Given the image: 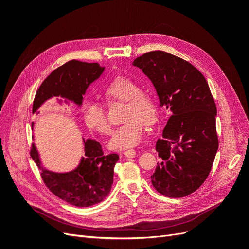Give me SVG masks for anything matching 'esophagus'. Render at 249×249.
Returning <instances> with one entry per match:
<instances>
[{
	"instance_id": "34e87169",
	"label": "esophagus",
	"mask_w": 249,
	"mask_h": 249,
	"mask_svg": "<svg viewBox=\"0 0 249 249\" xmlns=\"http://www.w3.org/2000/svg\"><path fill=\"white\" fill-rule=\"evenodd\" d=\"M124 155L126 158H135V157H136V150H134V149L125 150V152L124 153Z\"/></svg>"
}]
</instances>
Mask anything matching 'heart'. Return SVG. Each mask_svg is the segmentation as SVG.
Masks as SVG:
<instances>
[{"label": "heart", "mask_w": 249, "mask_h": 249, "mask_svg": "<svg viewBox=\"0 0 249 249\" xmlns=\"http://www.w3.org/2000/svg\"><path fill=\"white\" fill-rule=\"evenodd\" d=\"M108 100L126 102L124 119L125 123L113 131L108 141L112 150H124L137 145L141 141L144 126L153 124L157 119V105L154 97L141 91V87L129 78L113 80L105 89ZM85 124L88 127L102 135L110 133L107 114L99 103L89 101L83 111Z\"/></svg>", "instance_id": "obj_1"}]
</instances>
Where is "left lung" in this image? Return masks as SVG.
I'll return each instance as SVG.
<instances>
[{
	"label": "left lung",
	"mask_w": 249,
	"mask_h": 249,
	"mask_svg": "<svg viewBox=\"0 0 249 249\" xmlns=\"http://www.w3.org/2000/svg\"><path fill=\"white\" fill-rule=\"evenodd\" d=\"M133 65L153 83L159 106L171 115L156 144L161 162L152 184L165 196H186L205 182L218 149L217 109L208 82L192 64L163 51L148 52Z\"/></svg>",
	"instance_id": "obj_1"
}]
</instances>
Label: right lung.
Returning a JSON list of instances; mask_svg holds the SVG:
<instances>
[{
	"label": "right lung",
	"instance_id": "1",
	"mask_svg": "<svg viewBox=\"0 0 249 249\" xmlns=\"http://www.w3.org/2000/svg\"><path fill=\"white\" fill-rule=\"evenodd\" d=\"M104 71L105 67L100 64L78 60H71L58 67L37 90L33 114L44 103L54 97L61 106L62 104L73 103L81 107L83 95H85L88 87L102 76ZM83 146L84 156L81 157L78 166L67 172L47 169L35 144L31 148L32 159L41 171V178L49 189L59 198L80 208L96 205L106 198L113 184L114 166L119 159L116 154L105 156L100 142L94 139L83 138Z\"/></svg>",
	"mask_w": 249,
	"mask_h": 249
}]
</instances>
